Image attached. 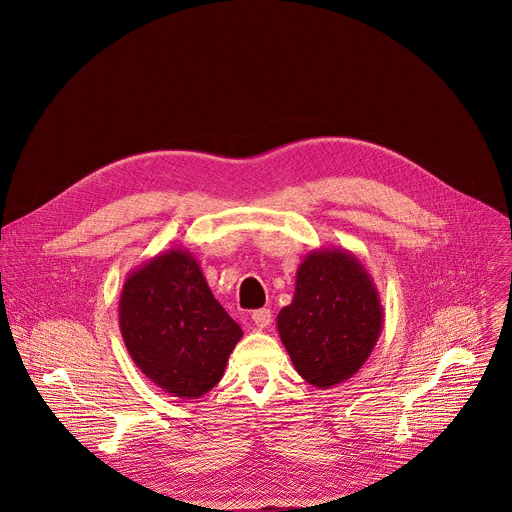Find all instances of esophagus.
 Instances as JSON below:
<instances>
[{"mask_svg": "<svg viewBox=\"0 0 512 512\" xmlns=\"http://www.w3.org/2000/svg\"><path fill=\"white\" fill-rule=\"evenodd\" d=\"M251 320L255 322V326H257L259 330H263V328H267V326L271 324L273 314H271L267 308H261V310H255V312L251 314Z\"/></svg>", "mask_w": 512, "mask_h": 512, "instance_id": "esophagus-1", "label": "esophagus"}]
</instances>
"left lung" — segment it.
<instances>
[{"label": "left lung", "mask_w": 512, "mask_h": 512, "mask_svg": "<svg viewBox=\"0 0 512 512\" xmlns=\"http://www.w3.org/2000/svg\"><path fill=\"white\" fill-rule=\"evenodd\" d=\"M385 314L375 279L350 251L328 247L304 257L296 291L277 314L279 338L300 377L330 389L371 356Z\"/></svg>", "instance_id": "1"}]
</instances>
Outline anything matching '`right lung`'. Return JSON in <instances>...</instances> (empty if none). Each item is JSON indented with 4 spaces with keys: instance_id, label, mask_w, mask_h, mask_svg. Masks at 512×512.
Segmentation results:
<instances>
[{
    "instance_id": "1",
    "label": "right lung",
    "mask_w": 512,
    "mask_h": 512,
    "mask_svg": "<svg viewBox=\"0 0 512 512\" xmlns=\"http://www.w3.org/2000/svg\"><path fill=\"white\" fill-rule=\"evenodd\" d=\"M119 328L135 367L172 397L190 401L225 375L241 326L212 296L196 257L168 249L129 271Z\"/></svg>"
}]
</instances>
